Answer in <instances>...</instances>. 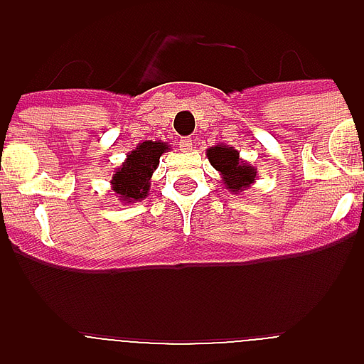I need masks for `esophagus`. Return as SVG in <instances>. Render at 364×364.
<instances>
[{
    "mask_svg": "<svg viewBox=\"0 0 364 364\" xmlns=\"http://www.w3.org/2000/svg\"><path fill=\"white\" fill-rule=\"evenodd\" d=\"M178 146H180V149H184V151L191 149V147H193L191 138H180V140H178Z\"/></svg>",
    "mask_w": 364,
    "mask_h": 364,
    "instance_id": "1",
    "label": "esophagus"
}]
</instances>
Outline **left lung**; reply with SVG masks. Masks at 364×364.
I'll return each instance as SVG.
<instances>
[{
    "mask_svg": "<svg viewBox=\"0 0 364 364\" xmlns=\"http://www.w3.org/2000/svg\"><path fill=\"white\" fill-rule=\"evenodd\" d=\"M205 156L211 166L220 173V184L233 195L244 193L252 188L257 180V169L240 159V153L235 147L217 144L205 151Z\"/></svg>",
    "mask_w": 364,
    "mask_h": 364,
    "instance_id": "1",
    "label": "left lung"
}]
</instances>
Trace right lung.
I'll return each mask as SVG.
<instances>
[{
  "instance_id": "obj_1",
  "label": "right lung",
  "mask_w": 364,
  "mask_h": 364,
  "mask_svg": "<svg viewBox=\"0 0 364 364\" xmlns=\"http://www.w3.org/2000/svg\"><path fill=\"white\" fill-rule=\"evenodd\" d=\"M169 149L171 146L160 140H146L138 144L131 153H127V159L117 167V171L112 173V195L124 204L144 200L149 193L151 178L159 167L160 156Z\"/></svg>"
}]
</instances>
